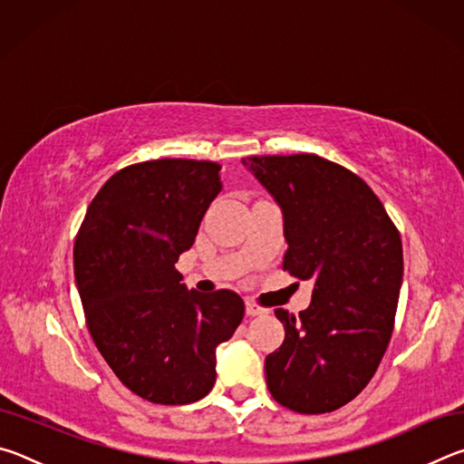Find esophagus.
<instances>
[{"label":"esophagus","instance_id":"1","mask_svg":"<svg viewBox=\"0 0 464 464\" xmlns=\"http://www.w3.org/2000/svg\"><path fill=\"white\" fill-rule=\"evenodd\" d=\"M246 313L249 317H260L266 313L264 307H260V304H256L254 301H246Z\"/></svg>","mask_w":464,"mask_h":464}]
</instances>
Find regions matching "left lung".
<instances>
[{
	"instance_id": "1",
	"label": "left lung",
	"mask_w": 464,
	"mask_h": 464,
	"mask_svg": "<svg viewBox=\"0 0 464 464\" xmlns=\"http://www.w3.org/2000/svg\"><path fill=\"white\" fill-rule=\"evenodd\" d=\"M241 161L282 210V268L313 280L298 317L276 309L286 335L266 356V382L296 413L335 411L366 387L389 345L401 237L364 179L337 163L309 153Z\"/></svg>"
}]
</instances>
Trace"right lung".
Instances as JSON below:
<instances>
[{"mask_svg": "<svg viewBox=\"0 0 464 464\" xmlns=\"http://www.w3.org/2000/svg\"><path fill=\"white\" fill-rule=\"evenodd\" d=\"M221 188L213 161L137 163L102 186L77 233L75 285L92 340L124 387L151 403L208 395L217 345L246 313L237 293L188 290L176 270Z\"/></svg>", "mask_w": 464, "mask_h": 464, "instance_id": "add662e5", "label": "right lung"}]
</instances>
